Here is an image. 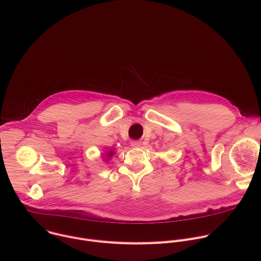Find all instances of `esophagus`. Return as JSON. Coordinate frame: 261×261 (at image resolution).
Returning a JSON list of instances; mask_svg holds the SVG:
<instances>
[{
    "mask_svg": "<svg viewBox=\"0 0 261 261\" xmlns=\"http://www.w3.org/2000/svg\"><path fill=\"white\" fill-rule=\"evenodd\" d=\"M130 144H131V146H132V147L137 148V147H139V146H140V141H138V140H132Z\"/></svg>",
    "mask_w": 261,
    "mask_h": 261,
    "instance_id": "1",
    "label": "esophagus"
}]
</instances>
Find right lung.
Segmentation results:
<instances>
[{"label": "right lung", "mask_w": 261, "mask_h": 261, "mask_svg": "<svg viewBox=\"0 0 261 261\" xmlns=\"http://www.w3.org/2000/svg\"><path fill=\"white\" fill-rule=\"evenodd\" d=\"M112 155H113V151H109V152H108V154H107V156H108V157H110V156H112Z\"/></svg>", "instance_id": "1"}]
</instances>
